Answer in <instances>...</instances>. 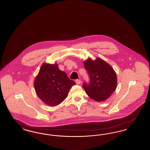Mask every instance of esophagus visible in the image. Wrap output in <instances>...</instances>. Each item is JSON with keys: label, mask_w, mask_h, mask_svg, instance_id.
<instances>
[{"label": "esophagus", "mask_w": 150, "mask_h": 150, "mask_svg": "<svg viewBox=\"0 0 150 150\" xmlns=\"http://www.w3.org/2000/svg\"><path fill=\"white\" fill-rule=\"evenodd\" d=\"M75 82H76V83L79 85V84H80V83H81V80H79V79H77V80H75Z\"/></svg>", "instance_id": "esophagus-1"}]
</instances>
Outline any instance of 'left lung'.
<instances>
[{
	"mask_svg": "<svg viewBox=\"0 0 150 150\" xmlns=\"http://www.w3.org/2000/svg\"><path fill=\"white\" fill-rule=\"evenodd\" d=\"M89 76V84L84 83L83 88L92 100L101 102L108 99L117 86V76L113 68L100 58H89L83 62Z\"/></svg>",
	"mask_w": 150,
	"mask_h": 150,
	"instance_id": "1",
	"label": "left lung"
}]
</instances>
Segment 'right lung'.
I'll return each instance as SVG.
<instances>
[{
    "mask_svg": "<svg viewBox=\"0 0 150 150\" xmlns=\"http://www.w3.org/2000/svg\"><path fill=\"white\" fill-rule=\"evenodd\" d=\"M75 84L74 81L70 80L64 72L59 69L57 64H43L34 81L37 96L51 107L62 103Z\"/></svg>",
    "mask_w": 150,
    "mask_h": 150,
    "instance_id": "1",
    "label": "right lung"
}]
</instances>
